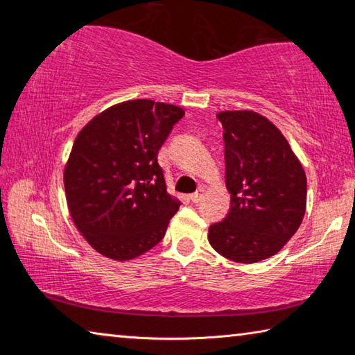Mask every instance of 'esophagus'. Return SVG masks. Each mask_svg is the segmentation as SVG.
I'll return each instance as SVG.
<instances>
[{
	"label": "esophagus",
	"mask_w": 355,
	"mask_h": 355,
	"mask_svg": "<svg viewBox=\"0 0 355 355\" xmlns=\"http://www.w3.org/2000/svg\"><path fill=\"white\" fill-rule=\"evenodd\" d=\"M189 199L192 203H199L203 199V189H199L197 192H194V194H191Z\"/></svg>",
	"instance_id": "34e87169"
}]
</instances>
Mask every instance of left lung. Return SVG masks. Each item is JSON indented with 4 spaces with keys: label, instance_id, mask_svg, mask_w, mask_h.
<instances>
[{
    "label": "left lung",
    "instance_id": "8db88e82",
    "mask_svg": "<svg viewBox=\"0 0 355 355\" xmlns=\"http://www.w3.org/2000/svg\"><path fill=\"white\" fill-rule=\"evenodd\" d=\"M227 218L208 228V241L222 257L257 263L290 241L304 219L307 177L275 125L254 111H222Z\"/></svg>",
    "mask_w": 355,
    "mask_h": 355
}]
</instances>
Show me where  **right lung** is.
Masks as SVG:
<instances>
[{
	"label": "right lung",
	"mask_w": 355,
	"mask_h": 355,
	"mask_svg": "<svg viewBox=\"0 0 355 355\" xmlns=\"http://www.w3.org/2000/svg\"><path fill=\"white\" fill-rule=\"evenodd\" d=\"M182 107L130 100L95 116L71 147L64 188L73 224L103 257L127 261L155 248L180 200L166 191L158 152Z\"/></svg>",
	"instance_id": "1"
}]
</instances>
